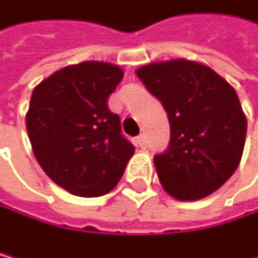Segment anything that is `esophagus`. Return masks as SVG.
<instances>
[{
  "instance_id": "1",
  "label": "esophagus",
  "mask_w": 258,
  "mask_h": 258,
  "mask_svg": "<svg viewBox=\"0 0 258 258\" xmlns=\"http://www.w3.org/2000/svg\"><path fill=\"white\" fill-rule=\"evenodd\" d=\"M137 145L140 148H145L147 147V139H145V136H139L137 137Z\"/></svg>"
}]
</instances>
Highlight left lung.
Instances as JSON below:
<instances>
[{"label":"left lung","mask_w":258,"mask_h":258,"mask_svg":"<svg viewBox=\"0 0 258 258\" xmlns=\"http://www.w3.org/2000/svg\"><path fill=\"white\" fill-rule=\"evenodd\" d=\"M136 73L164 105L171 124L169 147L155 156L166 193L196 201L219 190L239 166L247 131L233 86L186 58L148 63Z\"/></svg>","instance_id":"left-lung-1"}]
</instances>
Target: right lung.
<instances>
[{"mask_svg": "<svg viewBox=\"0 0 258 258\" xmlns=\"http://www.w3.org/2000/svg\"><path fill=\"white\" fill-rule=\"evenodd\" d=\"M122 76L118 65L89 60L62 68L33 89L25 118L31 148L47 177L68 193L107 195L134 155L119 116L108 108Z\"/></svg>", "mask_w": 258, "mask_h": 258, "instance_id": "obj_1", "label": "right lung"}]
</instances>
